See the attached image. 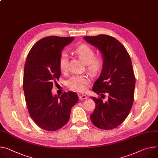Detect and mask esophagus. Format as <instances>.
Returning <instances> with one entry per match:
<instances>
[{
  "label": "esophagus",
  "instance_id": "34e87169",
  "mask_svg": "<svg viewBox=\"0 0 158 158\" xmlns=\"http://www.w3.org/2000/svg\"><path fill=\"white\" fill-rule=\"evenodd\" d=\"M79 99H80L81 100L85 99L88 98V97H87L86 96H85V95H84V94H79Z\"/></svg>",
  "mask_w": 158,
  "mask_h": 158
}]
</instances>
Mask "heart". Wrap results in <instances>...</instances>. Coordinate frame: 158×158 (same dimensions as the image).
Here are the masks:
<instances>
[{"mask_svg": "<svg viewBox=\"0 0 158 158\" xmlns=\"http://www.w3.org/2000/svg\"><path fill=\"white\" fill-rule=\"evenodd\" d=\"M74 53L86 64V69L91 76H96L103 68L104 59L102 56H96L95 51L89 45L82 44L74 49ZM69 56L65 52H62L59 57V67L64 73L67 69ZM89 82V77L85 75H77L71 77L67 81V86L72 90L83 92L85 90V85Z\"/></svg>", "mask_w": 158, "mask_h": 158, "instance_id": "obj_1", "label": "heart"}]
</instances>
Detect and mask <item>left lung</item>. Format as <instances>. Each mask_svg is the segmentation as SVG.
Segmentation results:
<instances>
[{
	"label": "left lung",
	"mask_w": 158,
	"mask_h": 158,
	"mask_svg": "<svg viewBox=\"0 0 158 158\" xmlns=\"http://www.w3.org/2000/svg\"><path fill=\"white\" fill-rule=\"evenodd\" d=\"M84 39L100 51L105 60L93 91L102 98L108 94L105 102L101 98H91L96 103L91 120L100 129L111 130L126 119L133 105L135 78L132 61L124 46L114 37L99 35Z\"/></svg>",
	"instance_id": "obj_1"
}]
</instances>
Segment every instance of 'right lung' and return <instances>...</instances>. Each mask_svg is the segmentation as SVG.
I'll return each instance as SVG.
<instances>
[{
	"label": "right lung",
	"mask_w": 158,
	"mask_h": 158,
	"mask_svg": "<svg viewBox=\"0 0 158 158\" xmlns=\"http://www.w3.org/2000/svg\"><path fill=\"white\" fill-rule=\"evenodd\" d=\"M73 37L50 36L41 39L27 54L24 65L23 90L31 118L41 128L55 131L69 121L71 108L79 100L73 91L53 96L52 89L61 73L59 57Z\"/></svg>",
	"instance_id": "1"
}]
</instances>
